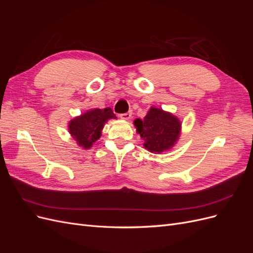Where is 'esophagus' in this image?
<instances>
[{
  "mask_svg": "<svg viewBox=\"0 0 253 253\" xmlns=\"http://www.w3.org/2000/svg\"><path fill=\"white\" fill-rule=\"evenodd\" d=\"M131 117H132V112H127V113L120 115V118L124 119V120H128Z\"/></svg>",
  "mask_w": 253,
  "mask_h": 253,
  "instance_id": "obj_1",
  "label": "esophagus"
}]
</instances>
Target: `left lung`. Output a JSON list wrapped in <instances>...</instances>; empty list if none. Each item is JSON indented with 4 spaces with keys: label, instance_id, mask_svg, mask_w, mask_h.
I'll list each match as a JSON object with an SVG mask.
<instances>
[{
    "label": "left lung",
    "instance_id": "left-lung-1",
    "mask_svg": "<svg viewBox=\"0 0 253 253\" xmlns=\"http://www.w3.org/2000/svg\"><path fill=\"white\" fill-rule=\"evenodd\" d=\"M134 125L144 140V148L157 154L173 147L178 139L181 128L177 117L153 106L143 120L136 119Z\"/></svg>",
    "mask_w": 253,
    "mask_h": 253
}]
</instances>
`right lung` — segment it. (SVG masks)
I'll list each match as a JSON object with an SVG mask.
<instances>
[{
	"instance_id": "right-lung-1",
	"label": "right lung",
	"mask_w": 253,
	"mask_h": 253,
	"mask_svg": "<svg viewBox=\"0 0 253 253\" xmlns=\"http://www.w3.org/2000/svg\"><path fill=\"white\" fill-rule=\"evenodd\" d=\"M116 119V115L110 108L95 109L74 118L68 124L73 138L83 149H89L101 136L104 124L109 119Z\"/></svg>"
}]
</instances>
